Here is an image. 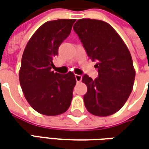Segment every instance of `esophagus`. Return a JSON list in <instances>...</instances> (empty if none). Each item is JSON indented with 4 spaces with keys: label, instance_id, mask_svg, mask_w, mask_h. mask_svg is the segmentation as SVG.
<instances>
[{
    "label": "esophagus",
    "instance_id": "obj_1",
    "mask_svg": "<svg viewBox=\"0 0 149 149\" xmlns=\"http://www.w3.org/2000/svg\"><path fill=\"white\" fill-rule=\"evenodd\" d=\"M75 79H76L77 83H79V82H80L82 80V76L79 75V74H75Z\"/></svg>",
    "mask_w": 149,
    "mask_h": 149
}]
</instances>
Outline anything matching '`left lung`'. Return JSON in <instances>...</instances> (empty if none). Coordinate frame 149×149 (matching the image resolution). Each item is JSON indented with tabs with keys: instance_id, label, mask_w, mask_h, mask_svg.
<instances>
[{
	"instance_id": "left-lung-1",
	"label": "left lung",
	"mask_w": 149,
	"mask_h": 149,
	"mask_svg": "<svg viewBox=\"0 0 149 149\" xmlns=\"http://www.w3.org/2000/svg\"><path fill=\"white\" fill-rule=\"evenodd\" d=\"M73 28L89 58L97 61L99 77L92 79L84 74L82 78L88 88L84 105L96 116L112 115L123 107L133 90L135 70L130 52L117 31L103 20L79 19Z\"/></svg>"
}]
</instances>
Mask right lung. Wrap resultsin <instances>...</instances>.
<instances>
[{"instance_id":"right-lung-1","label":"right lung","mask_w":149,"mask_h":149,"mask_svg":"<svg viewBox=\"0 0 149 149\" xmlns=\"http://www.w3.org/2000/svg\"><path fill=\"white\" fill-rule=\"evenodd\" d=\"M74 19L44 23L26 45L19 71L20 87L27 102L38 113L54 116L69 109L76 84L74 73H54L53 60L69 36Z\"/></svg>"}]
</instances>
